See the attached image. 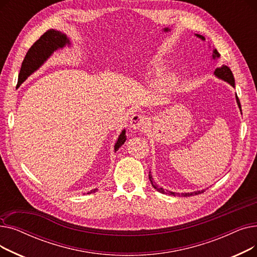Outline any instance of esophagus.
<instances>
[{
  "mask_svg": "<svg viewBox=\"0 0 257 257\" xmlns=\"http://www.w3.org/2000/svg\"><path fill=\"white\" fill-rule=\"evenodd\" d=\"M146 125V118L144 115L142 114H133L130 117V121H129V127L132 130H139L143 127H145Z\"/></svg>",
  "mask_w": 257,
  "mask_h": 257,
  "instance_id": "esophagus-1",
  "label": "esophagus"
}]
</instances>
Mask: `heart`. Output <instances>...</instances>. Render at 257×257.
<instances>
[{
    "label": "heart",
    "instance_id": "b5f03b06",
    "mask_svg": "<svg viewBox=\"0 0 257 257\" xmlns=\"http://www.w3.org/2000/svg\"><path fill=\"white\" fill-rule=\"evenodd\" d=\"M166 70V64L163 60L153 58L145 66V73L147 76L156 78ZM178 84V76L175 73H170L161 77L158 81V88L161 92H169L176 88Z\"/></svg>",
    "mask_w": 257,
    "mask_h": 257
}]
</instances>
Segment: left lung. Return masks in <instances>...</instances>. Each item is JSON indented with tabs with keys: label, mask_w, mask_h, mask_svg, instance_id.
Instances as JSON below:
<instances>
[{
	"label": "left lung",
	"mask_w": 257,
	"mask_h": 257,
	"mask_svg": "<svg viewBox=\"0 0 257 257\" xmlns=\"http://www.w3.org/2000/svg\"><path fill=\"white\" fill-rule=\"evenodd\" d=\"M195 35H196L198 38L202 39V40H205V37H204V36H202V35H200V34H195ZM220 56H221V55H220V53L217 51V49H213V50H212V56H211V59L215 60V59L220 58ZM213 75H214L215 77H217V78H219V79H221V80L225 81V82L229 83V84H230L232 87H235V84H234L235 82H234V77H233V74H232L231 70L229 69V67H228L227 65H223L222 67H218V69L214 71ZM235 100H236L237 106H238V108H239V111L241 112L240 103H239V100H238V98H237V96H236V93H235ZM149 179H150V181H151L152 186L155 188V190H156L157 192H159V193H161V194L173 195V196L190 197V196L199 195V194H202V193H204V192H205V190H201V191H196V192H191V193H181V194H180V193H175V192H171V191H168V190H164L163 187L158 186V185L155 183V181L153 180L152 175H151V172L149 173Z\"/></svg>",
	"instance_id": "8db88e82"
}]
</instances>
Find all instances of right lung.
Masks as SVG:
<instances>
[{
	"label": "right lung",
	"mask_w": 257,
	"mask_h": 257,
	"mask_svg": "<svg viewBox=\"0 0 257 257\" xmlns=\"http://www.w3.org/2000/svg\"><path fill=\"white\" fill-rule=\"evenodd\" d=\"M72 43L70 38L66 36V34L50 29L44 35L40 36V38L34 43V45L27 52L25 59L22 63L21 71L19 74V81H18V87L22 85L25 81L28 79L33 73H35L39 67L45 64V62L53 55L54 52L58 50H62L63 48L71 47ZM126 130L123 129L119 133V136L114 144V152H116L119 148L124 145L126 142ZM97 188L90 191L87 194L96 193Z\"/></svg>",
	"instance_id": "obj_1"
}]
</instances>
